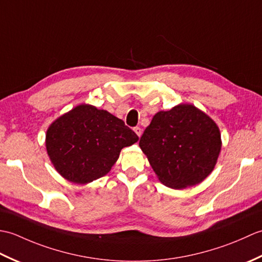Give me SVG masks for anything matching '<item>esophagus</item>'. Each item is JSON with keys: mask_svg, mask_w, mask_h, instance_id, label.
<instances>
[{"mask_svg": "<svg viewBox=\"0 0 262 262\" xmlns=\"http://www.w3.org/2000/svg\"><path fill=\"white\" fill-rule=\"evenodd\" d=\"M134 132L136 133V135H137L138 137H141V135H142V129H141V127H135V128H134Z\"/></svg>", "mask_w": 262, "mask_h": 262, "instance_id": "obj_1", "label": "esophagus"}]
</instances>
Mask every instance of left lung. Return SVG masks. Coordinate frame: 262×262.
<instances>
[{
    "label": "left lung",
    "mask_w": 262,
    "mask_h": 262,
    "mask_svg": "<svg viewBox=\"0 0 262 262\" xmlns=\"http://www.w3.org/2000/svg\"><path fill=\"white\" fill-rule=\"evenodd\" d=\"M140 147L164 186L185 189L204 181L217 163L221 132L216 122L190 103L154 115Z\"/></svg>",
    "instance_id": "left-lung-1"
}]
</instances>
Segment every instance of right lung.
I'll list each match as a JSON object with an SVG mask.
<instances>
[{
    "instance_id": "obj_1",
    "label": "right lung",
    "mask_w": 262,
    "mask_h": 262,
    "mask_svg": "<svg viewBox=\"0 0 262 262\" xmlns=\"http://www.w3.org/2000/svg\"><path fill=\"white\" fill-rule=\"evenodd\" d=\"M137 141L121 119L81 103L49 125L45 143L55 170L66 180L85 185L107 174L121 149Z\"/></svg>"
}]
</instances>
